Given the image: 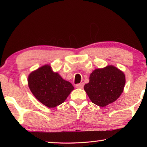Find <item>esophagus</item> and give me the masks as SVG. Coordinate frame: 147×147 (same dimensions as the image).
I'll return each mask as SVG.
<instances>
[{
  "mask_svg": "<svg viewBox=\"0 0 147 147\" xmlns=\"http://www.w3.org/2000/svg\"><path fill=\"white\" fill-rule=\"evenodd\" d=\"M84 86V83H78V84H76V87L78 88H83Z\"/></svg>",
  "mask_w": 147,
  "mask_h": 147,
  "instance_id": "esophagus-1",
  "label": "esophagus"
}]
</instances>
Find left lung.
<instances>
[{
  "label": "left lung",
  "mask_w": 147,
  "mask_h": 147,
  "mask_svg": "<svg viewBox=\"0 0 147 147\" xmlns=\"http://www.w3.org/2000/svg\"><path fill=\"white\" fill-rule=\"evenodd\" d=\"M125 83V75L123 72L112 65H108L93 71L84 90L93 104L105 107L119 97Z\"/></svg>",
  "instance_id": "left-lung-1"
}]
</instances>
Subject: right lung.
<instances>
[{
    "instance_id": "obj_1",
    "label": "right lung",
    "mask_w": 147,
    "mask_h": 147,
    "mask_svg": "<svg viewBox=\"0 0 147 147\" xmlns=\"http://www.w3.org/2000/svg\"><path fill=\"white\" fill-rule=\"evenodd\" d=\"M28 86L38 101L49 108L61 104L67 98L74 86L54 73L45 65L32 72L28 76Z\"/></svg>"
}]
</instances>
